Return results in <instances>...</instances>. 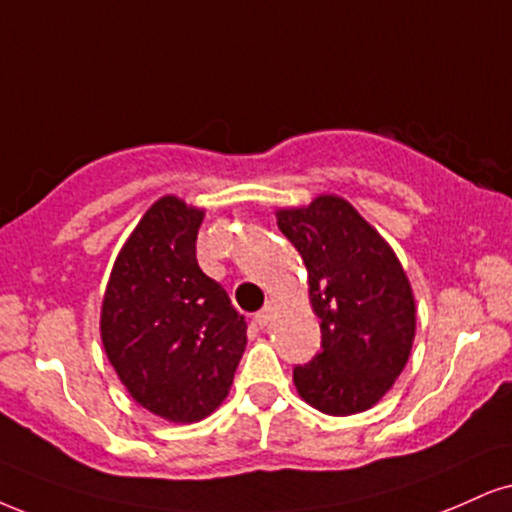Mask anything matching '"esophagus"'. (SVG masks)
Instances as JSON below:
<instances>
[{"mask_svg": "<svg viewBox=\"0 0 512 512\" xmlns=\"http://www.w3.org/2000/svg\"><path fill=\"white\" fill-rule=\"evenodd\" d=\"M273 315H275V304H273V301H268V304L263 306L261 311H258V313L254 315L256 325H258V327H266V325L270 323V320H273Z\"/></svg>", "mask_w": 512, "mask_h": 512, "instance_id": "esophagus-1", "label": "esophagus"}]
</instances>
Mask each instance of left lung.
I'll use <instances>...</instances> for the list:
<instances>
[{"label": "left lung", "instance_id": "obj_1", "mask_svg": "<svg viewBox=\"0 0 512 512\" xmlns=\"http://www.w3.org/2000/svg\"><path fill=\"white\" fill-rule=\"evenodd\" d=\"M277 227L304 258L323 351L294 368L299 396L327 415L375 406L406 368L415 339V299L380 232L334 194L280 208Z\"/></svg>", "mask_w": 512, "mask_h": 512}]
</instances>
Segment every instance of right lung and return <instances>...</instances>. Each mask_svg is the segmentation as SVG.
I'll use <instances>...</instances> for the list:
<instances>
[{
    "instance_id": "1",
    "label": "right lung",
    "mask_w": 512,
    "mask_h": 512,
    "mask_svg": "<svg viewBox=\"0 0 512 512\" xmlns=\"http://www.w3.org/2000/svg\"><path fill=\"white\" fill-rule=\"evenodd\" d=\"M204 211L161 197L113 263L102 304L109 363L140 406L199 422L232 387L246 346L244 315L197 263Z\"/></svg>"
}]
</instances>
